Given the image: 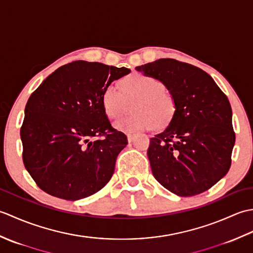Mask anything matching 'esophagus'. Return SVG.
<instances>
[{
	"mask_svg": "<svg viewBox=\"0 0 253 253\" xmlns=\"http://www.w3.org/2000/svg\"><path fill=\"white\" fill-rule=\"evenodd\" d=\"M136 135H133V133H127V139H128V142H132L133 139H135Z\"/></svg>",
	"mask_w": 253,
	"mask_h": 253,
	"instance_id": "esophagus-1",
	"label": "esophagus"
}]
</instances>
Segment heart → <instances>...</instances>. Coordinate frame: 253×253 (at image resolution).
Listing matches in <instances>:
<instances>
[{"label": "heart", "mask_w": 253, "mask_h": 253, "mask_svg": "<svg viewBox=\"0 0 253 253\" xmlns=\"http://www.w3.org/2000/svg\"><path fill=\"white\" fill-rule=\"evenodd\" d=\"M120 90L113 85L106 87L101 95V104L107 118L116 121L125 115L132 106L135 114L118 121L117 129L126 132L150 130L158 125L165 127L176 114V100L169 91L164 89L160 79L150 75L132 73L120 83Z\"/></svg>", "instance_id": "heart-1"}]
</instances>
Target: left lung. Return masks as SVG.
Listing matches in <instances>:
<instances>
[{"mask_svg": "<svg viewBox=\"0 0 253 253\" xmlns=\"http://www.w3.org/2000/svg\"><path fill=\"white\" fill-rule=\"evenodd\" d=\"M136 69L160 79L177 105L169 127L150 139L148 158L155 179L180 197L210 189L232 164L236 137L226 94L201 68L173 58Z\"/></svg>", "mask_w": 253, "mask_h": 253, "instance_id": "1", "label": "left lung"}]
</instances>
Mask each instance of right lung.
<instances>
[{
    "instance_id": "right-lung-1",
    "label": "right lung",
    "mask_w": 253,
    "mask_h": 253,
    "mask_svg": "<svg viewBox=\"0 0 253 253\" xmlns=\"http://www.w3.org/2000/svg\"><path fill=\"white\" fill-rule=\"evenodd\" d=\"M129 68L76 61L47 76L27 102L23 162L38 187L74 201L101 190L127 146L101 104L103 90Z\"/></svg>"
}]
</instances>
